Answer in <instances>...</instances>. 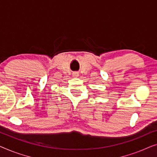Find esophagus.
<instances>
[{
    "instance_id": "esophagus-1",
    "label": "esophagus",
    "mask_w": 157,
    "mask_h": 157,
    "mask_svg": "<svg viewBox=\"0 0 157 157\" xmlns=\"http://www.w3.org/2000/svg\"><path fill=\"white\" fill-rule=\"evenodd\" d=\"M79 74L78 72H74L73 73V77H74V78H77V77L78 76Z\"/></svg>"
}]
</instances>
